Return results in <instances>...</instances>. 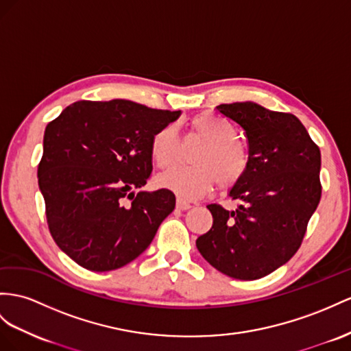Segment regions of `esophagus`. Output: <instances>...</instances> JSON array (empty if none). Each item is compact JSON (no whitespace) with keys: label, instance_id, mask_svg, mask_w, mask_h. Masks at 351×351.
Instances as JSON below:
<instances>
[{"label":"esophagus","instance_id":"esophagus-1","mask_svg":"<svg viewBox=\"0 0 351 351\" xmlns=\"http://www.w3.org/2000/svg\"><path fill=\"white\" fill-rule=\"evenodd\" d=\"M176 208L179 210H186V209L191 208V204L188 203V202H185L184 199H181V197H178V199H176Z\"/></svg>","mask_w":351,"mask_h":351}]
</instances>
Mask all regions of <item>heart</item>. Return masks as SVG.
Wrapping results in <instances>:
<instances>
[{"label": "heart", "mask_w": 351, "mask_h": 351, "mask_svg": "<svg viewBox=\"0 0 351 351\" xmlns=\"http://www.w3.org/2000/svg\"><path fill=\"white\" fill-rule=\"evenodd\" d=\"M190 129L203 142L193 156L194 166L173 167L157 178L161 188L194 200L212 190L218 181L222 190L237 185L249 167V152L237 139V129L223 117L202 112L190 121ZM178 151L175 125L160 129L151 141V157L158 167L173 165Z\"/></svg>", "instance_id": "b5f03b06"}]
</instances>
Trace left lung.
I'll return each instance as SVG.
<instances>
[{
    "instance_id": "1",
    "label": "left lung",
    "mask_w": 351,
    "mask_h": 351,
    "mask_svg": "<svg viewBox=\"0 0 351 351\" xmlns=\"http://www.w3.org/2000/svg\"><path fill=\"white\" fill-rule=\"evenodd\" d=\"M217 110L245 130L249 167L228 193L241 204L236 210L209 204L212 228L195 245L218 271L255 280L285 265L301 246L320 202V149L292 114L250 101Z\"/></svg>"
}]
</instances>
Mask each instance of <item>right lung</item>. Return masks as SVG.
I'll use <instances>...</instances> for the list:
<instances>
[{
    "instance_id": "1",
    "label": "right lung",
    "mask_w": 351,
    "mask_h": 351,
    "mask_svg": "<svg viewBox=\"0 0 351 351\" xmlns=\"http://www.w3.org/2000/svg\"><path fill=\"white\" fill-rule=\"evenodd\" d=\"M179 114L124 99L80 101L47 124L38 185L51 236L78 265L111 271L132 263L175 209L172 191L134 190L152 172V136Z\"/></svg>"
}]
</instances>
